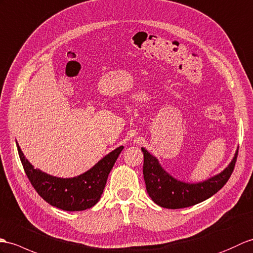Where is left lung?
<instances>
[{
  "mask_svg": "<svg viewBox=\"0 0 253 253\" xmlns=\"http://www.w3.org/2000/svg\"><path fill=\"white\" fill-rule=\"evenodd\" d=\"M141 150L144 157L143 178L146 192L158 206L168 209L191 207L214 195L230 179L238 155L237 150L230 165L214 177L198 183H186L170 175L157 158L144 148Z\"/></svg>",
  "mask_w": 253,
  "mask_h": 253,
  "instance_id": "8db88e82",
  "label": "left lung"
}]
</instances>
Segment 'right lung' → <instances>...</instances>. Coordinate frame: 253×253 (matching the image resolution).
I'll use <instances>...</instances> for the list:
<instances>
[{
  "label": "right lung",
  "instance_id": "obj_1",
  "mask_svg": "<svg viewBox=\"0 0 253 253\" xmlns=\"http://www.w3.org/2000/svg\"><path fill=\"white\" fill-rule=\"evenodd\" d=\"M17 150L25 172L32 186L45 202L66 211H82L99 202L108 175L124 146L115 149L100 160L88 171L73 178H57L34 168L23 155L19 144Z\"/></svg>",
  "mask_w": 253,
  "mask_h": 253
}]
</instances>
